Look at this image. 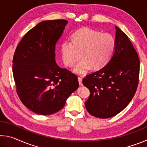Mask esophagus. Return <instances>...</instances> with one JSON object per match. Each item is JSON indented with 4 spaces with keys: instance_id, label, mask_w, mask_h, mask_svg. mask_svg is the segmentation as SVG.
Returning <instances> with one entry per match:
<instances>
[{
    "instance_id": "obj_1",
    "label": "esophagus",
    "mask_w": 147,
    "mask_h": 147,
    "mask_svg": "<svg viewBox=\"0 0 147 147\" xmlns=\"http://www.w3.org/2000/svg\"><path fill=\"white\" fill-rule=\"evenodd\" d=\"M78 82L80 86H82V78H81V77H78Z\"/></svg>"
}]
</instances>
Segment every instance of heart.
Returning <instances> with one entry per match:
<instances>
[{
  "mask_svg": "<svg viewBox=\"0 0 147 147\" xmlns=\"http://www.w3.org/2000/svg\"><path fill=\"white\" fill-rule=\"evenodd\" d=\"M116 41L109 34L88 27H82L70 37V43L61 45V56L63 64L73 67L80 58L82 59L75 67L77 73H84L91 69L98 71L105 67L115 51Z\"/></svg>",
  "mask_w": 147,
  "mask_h": 147,
  "instance_id": "heart-1",
  "label": "heart"
}]
</instances>
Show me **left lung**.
I'll list each match as a JSON object with an SVG mask.
<instances>
[{
    "mask_svg": "<svg viewBox=\"0 0 147 147\" xmlns=\"http://www.w3.org/2000/svg\"><path fill=\"white\" fill-rule=\"evenodd\" d=\"M116 46L105 67L86 76L83 84L90 91L85 106L91 115L107 119L128 105L139 84L140 61L128 36L115 26Z\"/></svg>",
    "mask_w": 147,
    "mask_h": 147,
    "instance_id": "8db88e82",
    "label": "left lung"
}]
</instances>
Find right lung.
<instances>
[{"label":"right lung","mask_w":147,"mask_h":147,"mask_svg":"<svg viewBox=\"0 0 147 147\" xmlns=\"http://www.w3.org/2000/svg\"><path fill=\"white\" fill-rule=\"evenodd\" d=\"M67 22H41L24 35L15 51L12 69L17 95L39 115L58 112L79 86L76 74L55 60L56 45Z\"/></svg>","instance_id":"1"}]
</instances>
